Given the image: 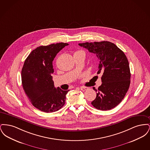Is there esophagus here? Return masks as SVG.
I'll use <instances>...</instances> for the list:
<instances>
[{
    "label": "esophagus",
    "mask_w": 150,
    "mask_h": 150,
    "mask_svg": "<svg viewBox=\"0 0 150 150\" xmlns=\"http://www.w3.org/2000/svg\"><path fill=\"white\" fill-rule=\"evenodd\" d=\"M80 89L81 91H87V90L88 89V88L84 87V86H81V87L80 88Z\"/></svg>",
    "instance_id": "1"
}]
</instances>
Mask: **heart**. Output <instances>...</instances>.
<instances>
[{"mask_svg":"<svg viewBox=\"0 0 150 150\" xmlns=\"http://www.w3.org/2000/svg\"><path fill=\"white\" fill-rule=\"evenodd\" d=\"M83 53L84 54V52H83V51H81V50H78V51H76V52H75V53ZM75 53H74V54H75Z\"/></svg>","mask_w":150,"mask_h":150,"instance_id":"heart-1","label":"heart"}]
</instances>
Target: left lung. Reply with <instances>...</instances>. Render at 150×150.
I'll list each match as a JSON object with an SVG mask.
<instances>
[{
    "label": "left lung",
    "instance_id": "1",
    "mask_svg": "<svg viewBox=\"0 0 150 150\" xmlns=\"http://www.w3.org/2000/svg\"><path fill=\"white\" fill-rule=\"evenodd\" d=\"M98 57L100 63L97 74H102V84L96 92L92 105L96 108L106 111L117 106L124 98L130 83V72L125 54L114 43L100 42L79 43Z\"/></svg>",
    "mask_w": 150,
    "mask_h": 150
}]
</instances>
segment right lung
I'll use <instances>...</instances> for the list:
<instances>
[{
    "label": "right lung",
    "mask_w": 150,
    "mask_h": 150,
    "mask_svg": "<svg viewBox=\"0 0 150 150\" xmlns=\"http://www.w3.org/2000/svg\"><path fill=\"white\" fill-rule=\"evenodd\" d=\"M67 43L40 46L25 59L21 71L22 85L32 105L47 113L57 111L64 106L68 91L56 88L52 80V62Z\"/></svg>",
    "instance_id": "obj_1"
}]
</instances>
